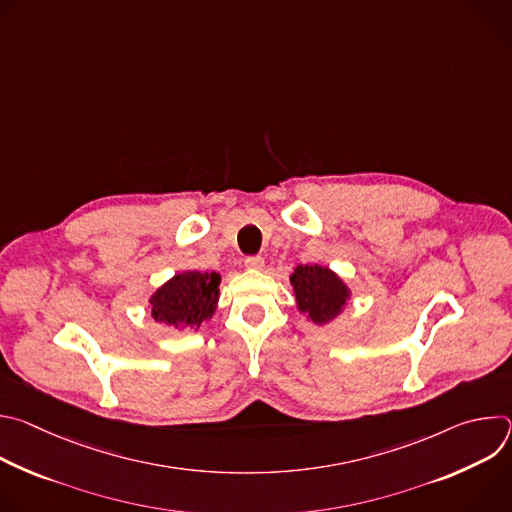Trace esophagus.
Returning <instances> with one entry per match:
<instances>
[{
  "label": "esophagus",
  "instance_id": "esophagus-1",
  "mask_svg": "<svg viewBox=\"0 0 512 512\" xmlns=\"http://www.w3.org/2000/svg\"><path fill=\"white\" fill-rule=\"evenodd\" d=\"M265 265V261H263V257H259V255H249V257H245V267H249V269H261Z\"/></svg>",
  "mask_w": 512,
  "mask_h": 512
}]
</instances>
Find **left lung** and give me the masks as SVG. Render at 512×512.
Returning <instances> with one entry per match:
<instances>
[{
	"label": "left lung",
	"instance_id": "8db88e82",
	"mask_svg": "<svg viewBox=\"0 0 512 512\" xmlns=\"http://www.w3.org/2000/svg\"><path fill=\"white\" fill-rule=\"evenodd\" d=\"M291 285L300 310L316 324L330 322L338 316L348 298L346 285L330 269L320 265H298L291 275Z\"/></svg>",
	"mask_w": 512,
	"mask_h": 512
}]
</instances>
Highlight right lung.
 <instances>
[{
  "mask_svg": "<svg viewBox=\"0 0 512 512\" xmlns=\"http://www.w3.org/2000/svg\"><path fill=\"white\" fill-rule=\"evenodd\" d=\"M218 283V273L186 271L172 277L152 298L154 320L174 328H198L216 310Z\"/></svg>",
  "mask_w": 512,
  "mask_h": 512,
  "instance_id": "1",
  "label": "right lung"
}]
</instances>
